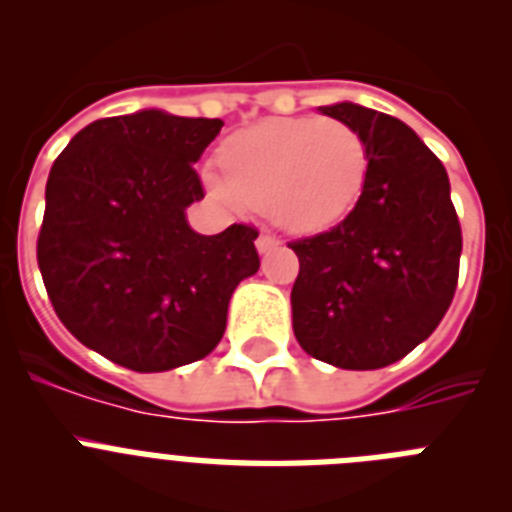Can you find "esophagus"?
I'll return each mask as SVG.
<instances>
[{
  "mask_svg": "<svg viewBox=\"0 0 512 512\" xmlns=\"http://www.w3.org/2000/svg\"><path fill=\"white\" fill-rule=\"evenodd\" d=\"M279 246V238L277 235H269V233H261L259 238H256V248H259V253H269L271 248Z\"/></svg>",
  "mask_w": 512,
  "mask_h": 512,
  "instance_id": "1",
  "label": "esophagus"
}]
</instances>
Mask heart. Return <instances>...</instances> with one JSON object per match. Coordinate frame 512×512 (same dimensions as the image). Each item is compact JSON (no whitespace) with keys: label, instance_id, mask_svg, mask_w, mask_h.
Segmentation results:
<instances>
[{"label":"heart","instance_id":"1","mask_svg":"<svg viewBox=\"0 0 512 512\" xmlns=\"http://www.w3.org/2000/svg\"><path fill=\"white\" fill-rule=\"evenodd\" d=\"M225 174L207 171L212 192L269 212L279 228L312 235L354 210L369 174V151L351 125L320 117H271L223 146Z\"/></svg>","mask_w":512,"mask_h":512}]
</instances>
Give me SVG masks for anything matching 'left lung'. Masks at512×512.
<instances>
[{"label":"left lung","instance_id":"1","mask_svg":"<svg viewBox=\"0 0 512 512\" xmlns=\"http://www.w3.org/2000/svg\"><path fill=\"white\" fill-rule=\"evenodd\" d=\"M320 112L364 138L369 174L346 220L289 243L300 259L292 328L312 359L382 369L431 336L449 310L459 217L446 169L405 122L354 102Z\"/></svg>","mask_w":512,"mask_h":512}]
</instances>
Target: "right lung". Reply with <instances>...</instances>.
Segmentation results:
<instances>
[{"label": "right lung", "mask_w": 512, "mask_h": 512, "mask_svg": "<svg viewBox=\"0 0 512 512\" xmlns=\"http://www.w3.org/2000/svg\"><path fill=\"white\" fill-rule=\"evenodd\" d=\"M223 120L164 110L94 120L45 184L38 266L53 310L81 343L133 372L210 354L235 287L259 271L248 225L189 228L205 197L192 164Z\"/></svg>", "instance_id": "add662e5"}]
</instances>
